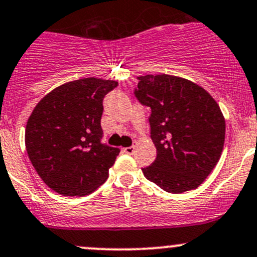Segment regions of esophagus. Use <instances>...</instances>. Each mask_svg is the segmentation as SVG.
Wrapping results in <instances>:
<instances>
[{
	"mask_svg": "<svg viewBox=\"0 0 257 257\" xmlns=\"http://www.w3.org/2000/svg\"><path fill=\"white\" fill-rule=\"evenodd\" d=\"M123 151L125 152L126 155H133L134 151H135V148H134V146H129V148H124Z\"/></svg>",
	"mask_w": 257,
	"mask_h": 257,
	"instance_id": "34e87169",
	"label": "esophagus"
}]
</instances>
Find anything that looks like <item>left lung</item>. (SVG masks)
Here are the masks:
<instances>
[{"label": "left lung", "instance_id": "1", "mask_svg": "<svg viewBox=\"0 0 257 257\" xmlns=\"http://www.w3.org/2000/svg\"><path fill=\"white\" fill-rule=\"evenodd\" d=\"M135 97L151 108L150 134L156 160L143 168L146 179L167 193L196 189L221 157L225 120L205 89L174 75L139 77Z\"/></svg>", "mask_w": 257, "mask_h": 257}]
</instances>
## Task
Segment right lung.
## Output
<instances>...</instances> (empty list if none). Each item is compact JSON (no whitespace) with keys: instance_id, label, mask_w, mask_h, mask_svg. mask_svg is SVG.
<instances>
[{"instance_id":"right-lung-1","label":"right lung","mask_w":257,"mask_h":257,"mask_svg":"<svg viewBox=\"0 0 257 257\" xmlns=\"http://www.w3.org/2000/svg\"><path fill=\"white\" fill-rule=\"evenodd\" d=\"M114 80L84 78L56 87L35 106L25 128V148L47 187L84 196L102 185L119 149L101 143V115Z\"/></svg>"}]
</instances>
